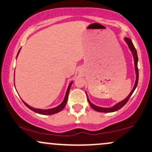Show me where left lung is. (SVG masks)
I'll return each instance as SVG.
<instances>
[{"label":"left lung","mask_w":152,"mask_h":152,"mask_svg":"<svg viewBox=\"0 0 152 152\" xmlns=\"http://www.w3.org/2000/svg\"><path fill=\"white\" fill-rule=\"evenodd\" d=\"M125 41L128 44L129 48H130L131 51H132V54H133V56H134V66H135V71H136V81H135V84H134V86L133 88V90L131 91V93L129 94V95L126 97L124 100H123L122 102H120L118 104H116V105H114L113 107L111 108H102V107H99V106H95L94 104L91 103V102L89 101V99H88V102L89 103L90 106H91V108L95 110V111H99V112H103V113H109V112H114V111H118V109H120L121 108L123 107L125 104H126L127 102L129 101V99L131 97V96L132 95L133 92L135 90V88H137V84H138V81H139V69H138V66H137V64H138V56H137V50H136L135 47H134L133 43H132V40L129 38H125Z\"/></svg>","instance_id":"left-lung-1"}]
</instances>
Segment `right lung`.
Wrapping results in <instances>:
<instances>
[{
    "label": "right lung",
    "instance_id": "1",
    "mask_svg": "<svg viewBox=\"0 0 152 152\" xmlns=\"http://www.w3.org/2000/svg\"><path fill=\"white\" fill-rule=\"evenodd\" d=\"M19 53V51H18ZM18 54H17V56H18ZM73 82H71L70 84H69V87H68L67 88V91H66V96H65V98H64V101H63V102L61 104H60V105L56 106V107L55 108H53V109H35V108H33L30 106L29 105H28L26 103H25L23 101V102L24 103V104L27 106L28 108H29L31 110H32L33 111H34V112L37 113V114H43V115H51V114H56V113H58L59 111H62L63 109H64V108L65 107L66 103H67V101H68V96H69V91H70V88H71V84H72Z\"/></svg>",
    "mask_w": 152,
    "mask_h": 152
}]
</instances>
